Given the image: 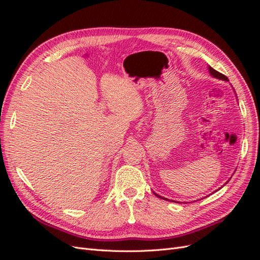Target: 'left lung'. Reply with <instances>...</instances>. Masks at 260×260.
Returning <instances> with one entry per match:
<instances>
[{
	"label": "left lung",
	"mask_w": 260,
	"mask_h": 260,
	"mask_svg": "<svg viewBox=\"0 0 260 260\" xmlns=\"http://www.w3.org/2000/svg\"><path fill=\"white\" fill-rule=\"evenodd\" d=\"M208 70H209V74L212 76V77H214V78H216V79H220V80H223V81H229V79H228V78L224 76V75H222V74H220V73H218L217 72V70H215L214 68H211L210 66H208ZM228 183V181H226V182L224 183V184H226ZM223 186V185H222ZM221 186V187H222ZM221 187H219L218 188V190H220V188H221ZM216 192H217V190H216ZM156 196H157V198H159V199H162V200H166V201H171V200H169V199H166V198H162V196H160V195H158V194H156L155 192H153ZM172 202H175V203H179V202H176V201H172Z\"/></svg>",
	"instance_id": "8db88e82"
}]
</instances>
